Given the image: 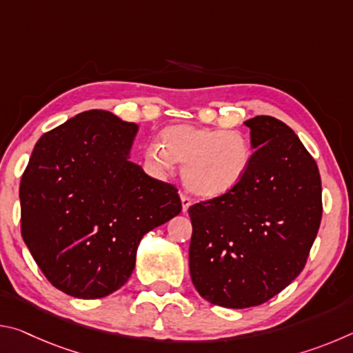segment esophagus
<instances>
[{
    "mask_svg": "<svg viewBox=\"0 0 353 353\" xmlns=\"http://www.w3.org/2000/svg\"><path fill=\"white\" fill-rule=\"evenodd\" d=\"M181 201H182V210H183V213H185V212H187L188 208H190V205L193 204V199H191L188 194L181 193Z\"/></svg>",
    "mask_w": 353,
    "mask_h": 353,
    "instance_id": "esophagus-1",
    "label": "esophagus"
}]
</instances>
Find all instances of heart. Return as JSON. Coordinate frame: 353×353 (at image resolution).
<instances>
[{"instance_id":"heart-1","label":"heart","mask_w":353,"mask_h":353,"mask_svg":"<svg viewBox=\"0 0 353 353\" xmlns=\"http://www.w3.org/2000/svg\"><path fill=\"white\" fill-rule=\"evenodd\" d=\"M149 168L165 174L183 165V182L202 198L227 194L243 181L252 162L249 140L238 130L174 124L160 132V145L145 151Z\"/></svg>"}]
</instances>
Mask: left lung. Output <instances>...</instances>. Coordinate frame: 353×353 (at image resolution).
Wrapping results in <instances>:
<instances>
[{"label": "left lung", "mask_w": 353, "mask_h": 353, "mask_svg": "<svg viewBox=\"0 0 353 353\" xmlns=\"http://www.w3.org/2000/svg\"><path fill=\"white\" fill-rule=\"evenodd\" d=\"M255 149L243 181L188 208L190 276L213 305H261L305 266L322 218L318 165L280 119H248Z\"/></svg>", "instance_id": "1"}]
</instances>
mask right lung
Listing matches in <instances>:
<instances>
[{
	"mask_svg": "<svg viewBox=\"0 0 353 353\" xmlns=\"http://www.w3.org/2000/svg\"><path fill=\"white\" fill-rule=\"evenodd\" d=\"M137 129L110 112H82L40 137L21 176L23 240L73 297L121 288L143 235L182 210L174 185L129 160Z\"/></svg>",
	"mask_w": 353,
	"mask_h": 353,
	"instance_id": "right-lung-1",
	"label": "right lung"
}]
</instances>
